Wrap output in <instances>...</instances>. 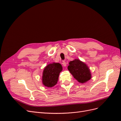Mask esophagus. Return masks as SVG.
Listing matches in <instances>:
<instances>
[{"instance_id": "34e87169", "label": "esophagus", "mask_w": 121, "mask_h": 121, "mask_svg": "<svg viewBox=\"0 0 121 121\" xmlns=\"http://www.w3.org/2000/svg\"><path fill=\"white\" fill-rule=\"evenodd\" d=\"M61 64H63V66H64V67H66L67 64H66V63H65V61H64H64H62Z\"/></svg>"}]
</instances>
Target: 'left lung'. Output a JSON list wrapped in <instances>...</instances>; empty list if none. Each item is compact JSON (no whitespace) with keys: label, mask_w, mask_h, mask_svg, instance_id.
Here are the masks:
<instances>
[{"label":"left lung","mask_w":121,"mask_h":121,"mask_svg":"<svg viewBox=\"0 0 121 121\" xmlns=\"http://www.w3.org/2000/svg\"><path fill=\"white\" fill-rule=\"evenodd\" d=\"M69 65L68 69L79 82L85 83L91 79L90 71L85 64L75 60L69 62Z\"/></svg>","instance_id":"obj_1"}]
</instances>
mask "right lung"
I'll return each mask as SVG.
<instances>
[{"label": "right lung", "instance_id": "1", "mask_svg": "<svg viewBox=\"0 0 121 121\" xmlns=\"http://www.w3.org/2000/svg\"><path fill=\"white\" fill-rule=\"evenodd\" d=\"M62 69L63 67L59 63H53L47 65L43 72V85L48 87H52L56 85Z\"/></svg>", "mask_w": 121, "mask_h": 121}]
</instances>
